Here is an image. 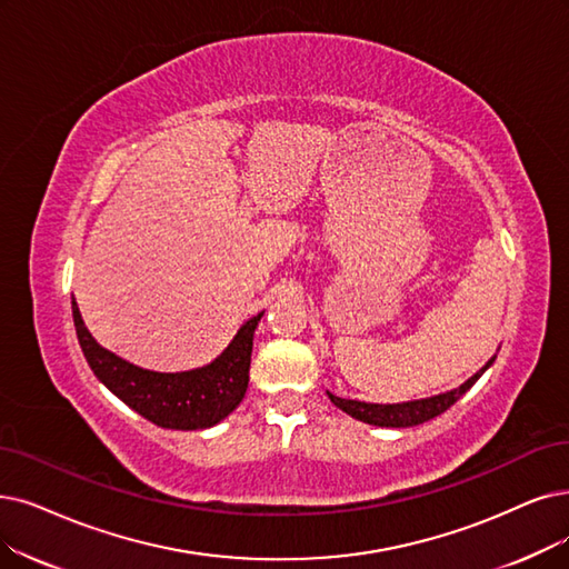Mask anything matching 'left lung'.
<instances>
[{
    "label": "left lung",
    "instance_id": "obj_1",
    "mask_svg": "<svg viewBox=\"0 0 569 569\" xmlns=\"http://www.w3.org/2000/svg\"><path fill=\"white\" fill-rule=\"evenodd\" d=\"M495 357L497 355H492L486 367L481 371H476L469 380H465L460 388L435 395V397H427V399L401 401V403H367V401H357V399H340L331 392H327V395H329L331 403L338 406L340 411L348 413L355 420L367 422V425H376V427H416V425H422L431 418L441 416L443 411H448V408L456 403L471 388V385L492 367Z\"/></svg>",
    "mask_w": 569,
    "mask_h": 569
}]
</instances>
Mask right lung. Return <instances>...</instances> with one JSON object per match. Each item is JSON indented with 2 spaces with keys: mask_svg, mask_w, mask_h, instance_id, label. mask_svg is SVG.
Here are the masks:
<instances>
[{
  "mask_svg": "<svg viewBox=\"0 0 569 569\" xmlns=\"http://www.w3.org/2000/svg\"><path fill=\"white\" fill-rule=\"evenodd\" d=\"M72 317L79 346L90 371L134 413L166 429H208L231 416L242 401L249 382L254 329L263 312L249 317L233 340L214 361L191 371L161 373L121 359L102 348L86 329L77 301Z\"/></svg>",
  "mask_w": 569,
  "mask_h": 569,
  "instance_id": "obj_1",
  "label": "right lung"
}]
</instances>
